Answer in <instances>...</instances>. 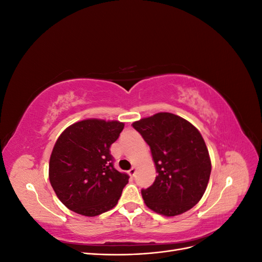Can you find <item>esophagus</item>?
<instances>
[{"instance_id": "34e87169", "label": "esophagus", "mask_w": 262, "mask_h": 262, "mask_svg": "<svg viewBox=\"0 0 262 262\" xmlns=\"http://www.w3.org/2000/svg\"><path fill=\"white\" fill-rule=\"evenodd\" d=\"M136 171H137V168L133 166V167L129 170V175H130L131 177H134V175H136Z\"/></svg>"}]
</instances>
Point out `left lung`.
Instances as JSON below:
<instances>
[{"instance_id":"obj_1","label":"left lung","mask_w":262,"mask_h":262,"mask_svg":"<svg viewBox=\"0 0 262 262\" xmlns=\"http://www.w3.org/2000/svg\"><path fill=\"white\" fill-rule=\"evenodd\" d=\"M149 145L158 175L142 189L146 207L164 216H176L193 208L208 187L211 160L194 125L169 113H158L132 123Z\"/></svg>"}]
</instances>
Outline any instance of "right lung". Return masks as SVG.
Masks as SVG:
<instances>
[{"label": "right lung", "instance_id": "1", "mask_svg": "<svg viewBox=\"0 0 262 262\" xmlns=\"http://www.w3.org/2000/svg\"><path fill=\"white\" fill-rule=\"evenodd\" d=\"M124 123L86 119L61 133L49 162V180L71 211L96 216L116 207L129 176L114 167L110 146Z\"/></svg>", "mask_w": 262, "mask_h": 262}]
</instances>
